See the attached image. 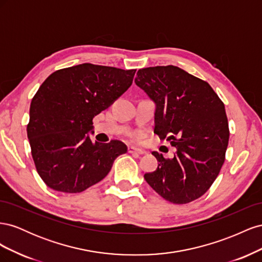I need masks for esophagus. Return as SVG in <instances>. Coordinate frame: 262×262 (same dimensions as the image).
I'll return each mask as SVG.
<instances>
[{"instance_id":"34e87169","label":"esophagus","mask_w":262,"mask_h":262,"mask_svg":"<svg viewBox=\"0 0 262 262\" xmlns=\"http://www.w3.org/2000/svg\"><path fill=\"white\" fill-rule=\"evenodd\" d=\"M128 152L131 153V154H138V155H143L145 153L144 150H142V149L137 148V147H134V146H130L128 148Z\"/></svg>"}]
</instances>
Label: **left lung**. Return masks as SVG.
I'll use <instances>...</instances> for the list:
<instances>
[{
    "label": "left lung",
    "mask_w": 262,
    "mask_h": 262,
    "mask_svg": "<svg viewBox=\"0 0 262 262\" xmlns=\"http://www.w3.org/2000/svg\"><path fill=\"white\" fill-rule=\"evenodd\" d=\"M136 84L155 102L154 132L177 148L172 158L153 152L158 166L144 179L176 204L203 195L225 161L229 130L225 107L209 83L178 67L138 71Z\"/></svg>",
    "instance_id": "obj_1"
}]
</instances>
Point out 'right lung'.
<instances>
[{"mask_svg":"<svg viewBox=\"0 0 262 262\" xmlns=\"http://www.w3.org/2000/svg\"><path fill=\"white\" fill-rule=\"evenodd\" d=\"M137 70L91 63L55 71L31 100L27 137L36 169L55 191L77 193L104 179L122 142L93 143V119L129 89Z\"/></svg>","mask_w":262,"mask_h":262,"instance_id":"1","label":"right lung"}]
</instances>
